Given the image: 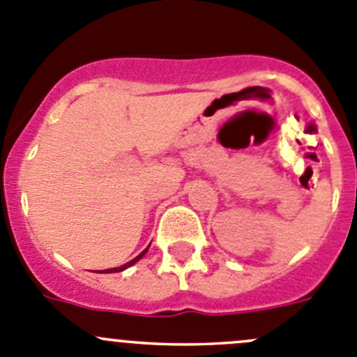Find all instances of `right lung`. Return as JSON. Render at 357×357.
Listing matches in <instances>:
<instances>
[{"mask_svg":"<svg viewBox=\"0 0 357 357\" xmlns=\"http://www.w3.org/2000/svg\"><path fill=\"white\" fill-rule=\"evenodd\" d=\"M149 247H150V245H149ZM149 247H146V248H145V250H143V252H142V254H139V255H138V257H135V259H132V261L126 262V264H122V266H121V268H112V269H105V271H96V273H119V271H124V269L131 268V266H132V264H136V262H138V261H139V259H142V257H143V255H145V254H146V250H149Z\"/></svg>","mask_w":357,"mask_h":357,"instance_id":"add662e5","label":"right lung"}]
</instances>
